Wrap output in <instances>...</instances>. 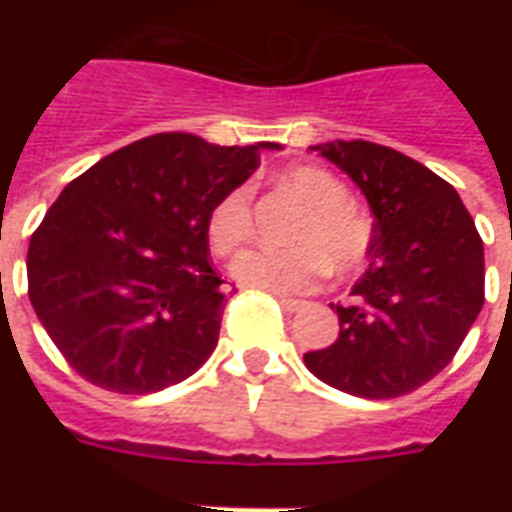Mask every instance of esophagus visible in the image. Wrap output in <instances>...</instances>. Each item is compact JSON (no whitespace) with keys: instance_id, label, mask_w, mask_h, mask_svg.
Here are the masks:
<instances>
[{"instance_id":"esophagus-1","label":"esophagus","mask_w":512,"mask_h":512,"mask_svg":"<svg viewBox=\"0 0 512 512\" xmlns=\"http://www.w3.org/2000/svg\"><path fill=\"white\" fill-rule=\"evenodd\" d=\"M279 305L284 308L287 313H297L300 308H303V300H295V297H279Z\"/></svg>"}]
</instances>
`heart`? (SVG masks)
I'll list each match as a JSON object with an SVG mask.
<instances>
[{
    "mask_svg": "<svg viewBox=\"0 0 512 512\" xmlns=\"http://www.w3.org/2000/svg\"><path fill=\"white\" fill-rule=\"evenodd\" d=\"M281 183L305 201L303 215L289 228L295 247L249 249L236 257L233 279L276 295L311 292L327 276V263L337 273L356 271L372 249V217L348 196L340 177L316 164H300L281 172ZM252 236V193L247 185L231 188L215 201L207 217V239L220 257L233 255Z\"/></svg>",
    "mask_w": 512,
    "mask_h": 512,
    "instance_id": "1",
    "label": "heart"
}]
</instances>
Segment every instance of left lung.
<instances>
[{
    "label": "left lung",
    "instance_id": "left-lung-1",
    "mask_svg": "<svg viewBox=\"0 0 512 512\" xmlns=\"http://www.w3.org/2000/svg\"><path fill=\"white\" fill-rule=\"evenodd\" d=\"M311 148L361 188L374 239L350 303L332 305L340 335L305 366L350 396H406L452 361L484 308V241L452 185L401 151L369 140Z\"/></svg>",
    "mask_w": 512,
    "mask_h": 512
}]
</instances>
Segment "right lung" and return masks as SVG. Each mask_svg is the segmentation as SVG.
I'll return each instance as SVG.
<instances>
[{
    "instance_id": "add662e5",
    "label": "right lung",
    "mask_w": 512,
    "mask_h": 512,
    "mask_svg": "<svg viewBox=\"0 0 512 512\" xmlns=\"http://www.w3.org/2000/svg\"><path fill=\"white\" fill-rule=\"evenodd\" d=\"M279 143L215 146L159 132L71 180L28 244V300L68 364L98 388L146 396L215 350L225 292L207 217Z\"/></svg>"
}]
</instances>
